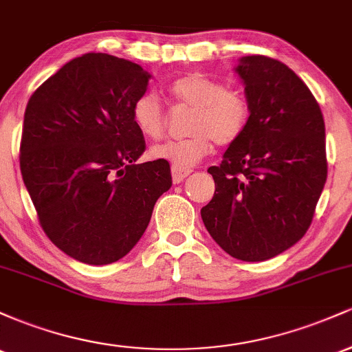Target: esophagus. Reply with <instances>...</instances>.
<instances>
[{
	"instance_id": "esophagus-1",
	"label": "esophagus",
	"mask_w": 352,
	"mask_h": 352,
	"mask_svg": "<svg viewBox=\"0 0 352 352\" xmlns=\"http://www.w3.org/2000/svg\"><path fill=\"white\" fill-rule=\"evenodd\" d=\"M192 170H180V168H172V180L173 184H180V182L185 180V177H188Z\"/></svg>"
}]
</instances>
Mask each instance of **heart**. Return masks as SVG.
Here are the masks:
<instances>
[{
    "label": "heart",
    "instance_id": "obj_1",
    "mask_svg": "<svg viewBox=\"0 0 352 352\" xmlns=\"http://www.w3.org/2000/svg\"><path fill=\"white\" fill-rule=\"evenodd\" d=\"M168 94L177 104L192 107L187 119V137L167 140L151 148V157L165 160L173 168L187 170L213 151V142L230 145L245 134L252 106L245 92L228 87L223 80L201 72H190L168 84ZM132 122L147 139L164 135L167 116L159 98L144 92L132 102Z\"/></svg>",
    "mask_w": 352,
    "mask_h": 352
}]
</instances>
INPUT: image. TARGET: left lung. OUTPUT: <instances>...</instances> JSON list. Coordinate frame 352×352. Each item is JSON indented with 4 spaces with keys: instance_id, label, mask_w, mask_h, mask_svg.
I'll use <instances>...</instances> for the list:
<instances>
[{
    "instance_id": "obj_1",
    "label": "left lung",
    "mask_w": 352,
    "mask_h": 352,
    "mask_svg": "<svg viewBox=\"0 0 352 352\" xmlns=\"http://www.w3.org/2000/svg\"><path fill=\"white\" fill-rule=\"evenodd\" d=\"M252 116L208 173L215 193L201 208L213 240L243 261H263L300 241L328 177L324 119L318 100L286 64L240 59Z\"/></svg>"
}]
</instances>
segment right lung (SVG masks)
Listing matches in <instances>:
<instances>
[{
	"label": "right lung",
	"mask_w": 352,
	"mask_h": 352,
	"mask_svg": "<svg viewBox=\"0 0 352 352\" xmlns=\"http://www.w3.org/2000/svg\"><path fill=\"white\" fill-rule=\"evenodd\" d=\"M151 74L89 52L64 64L24 111L21 175L47 238L74 260L109 265L134 248L172 185L165 160L137 164L144 135L132 102Z\"/></svg>",
	"instance_id": "add662e5"
}]
</instances>
